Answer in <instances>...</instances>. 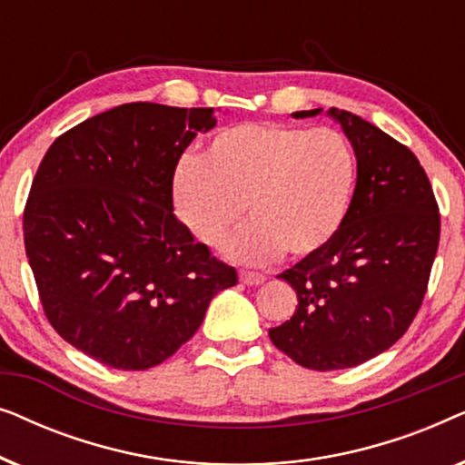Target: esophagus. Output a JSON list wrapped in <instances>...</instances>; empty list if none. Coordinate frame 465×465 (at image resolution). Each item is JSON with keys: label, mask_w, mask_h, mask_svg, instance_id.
<instances>
[{"label": "esophagus", "mask_w": 465, "mask_h": 465, "mask_svg": "<svg viewBox=\"0 0 465 465\" xmlns=\"http://www.w3.org/2000/svg\"><path fill=\"white\" fill-rule=\"evenodd\" d=\"M239 277H241V282H243L245 285H260V283H264V275H260V272L241 271Z\"/></svg>", "instance_id": "obj_1"}]
</instances>
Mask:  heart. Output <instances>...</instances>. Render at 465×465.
<instances>
[{
	"label": "heart",
	"mask_w": 465,
	"mask_h": 465,
	"mask_svg": "<svg viewBox=\"0 0 465 465\" xmlns=\"http://www.w3.org/2000/svg\"><path fill=\"white\" fill-rule=\"evenodd\" d=\"M355 188V156L339 131L250 123L215 135L203 158L173 175L175 213L201 243L215 245L243 213L250 222L224 243L226 256L264 264L285 252L307 258L341 231Z\"/></svg>",
	"instance_id": "obj_1"
}]
</instances>
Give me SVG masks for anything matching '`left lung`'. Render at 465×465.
I'll return each mask as SVG.
<instances>
[{
    "mask_svg": "<svg viewBox=\"0 0 465 465\" xmlns=\"http://www.w3.org/2000/svg\"><path fill=\"white\" fill-rule=\"evenodd\" d=\"M320 110L294 112V118ZM358 161L351 207L341 231L313 256L283 271L298 307L269 336L311 371L364 364L415 320L440 241V213L417 156L351 112L330 107Z\"/></svg>",
    "mask_w": 465,
    "mask_h": 465,
    "instance_id": "left-lung-1",
    "label": "left lung"
}]
</instances>
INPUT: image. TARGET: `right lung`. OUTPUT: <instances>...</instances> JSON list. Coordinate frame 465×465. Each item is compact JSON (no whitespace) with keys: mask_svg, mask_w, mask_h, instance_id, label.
<instances>
[{"mask_svg":"<svg viewBox=\"0 0 465 465\" xmlns=\"http://www.w3.org/2000/svg\"><path fill=\"white\" fill-rule=\"evenodd\" d=\"M213 107L124 104L50 145L23 213L50 326L88 358L145 371L194 336L237 271L173 213V175Z\"/></svg>","mask_w":465,"mask_h":465,"instance_id":"1","label":"right lung"}]
</instances>
